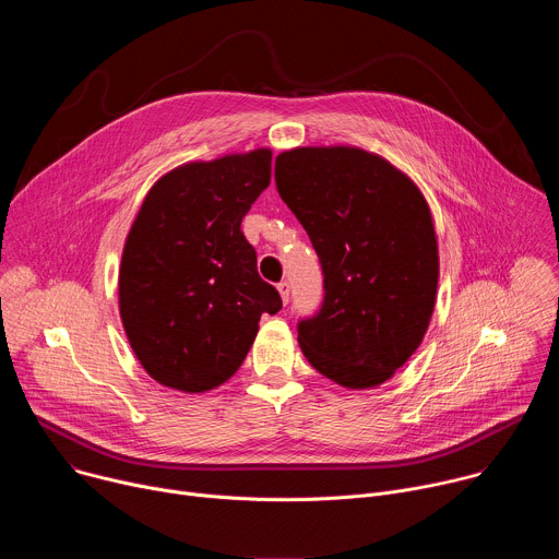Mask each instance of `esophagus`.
<instances>
[{
    "mask_svg": "<svg viewBox=\"0 0 559 559\" xmlns=\"http://www.w3.org/2000/svg\"><path fill=\"white\" fill-rule=\"evenodd\" d=\"M278 294H281V298H283V302L287 305V302H289V283H287V281H281V283H278Z\"/></svg>",
    "mask_w": 559,
    "mask_h": 559,
    "instance_id": "34e87169",
    "label": "esophagus"
}]
</instances>
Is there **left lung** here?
I'll use <instances>...</instances> for the list:
<instances>
[{
  "mask_svg": "<svg viewBox=\"0 0 559 559\" xmlns=\"http://www.w3.org/2000/svg\"><path fill=\"white\" fill-rule=\"evenodd\" d=\"M276 190L323 270V302L300 318L313 369L349 389L389 380L423 343L438 289L429 205L409 177L358 147L276 156Z\"/></svg>",
  "mask_w": 559,
  "mask_h": 559,
  "instance_id": "left-lung-1",
  "label": "left lung"
}]
</instances>
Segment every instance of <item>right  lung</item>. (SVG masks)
<instances>
[{
    "label": "right lung",
    "instance_id": "right-lung-1",
    "mask_svg": "<svg viewBox=\"0 0 559 559\" xmlns=\"http://www.w3.org/2000/svg\"><path fill=\"white\" fill-rule=\"evenodd\" d=\"M272 152L188 164L147 192L119 270V311L143 369L201 393L246 360L263 313L283 307L241 221L270 186Z\"/></svg>",
    "mask_w": 559,
    "mask_h": 559
}]
</instances>
